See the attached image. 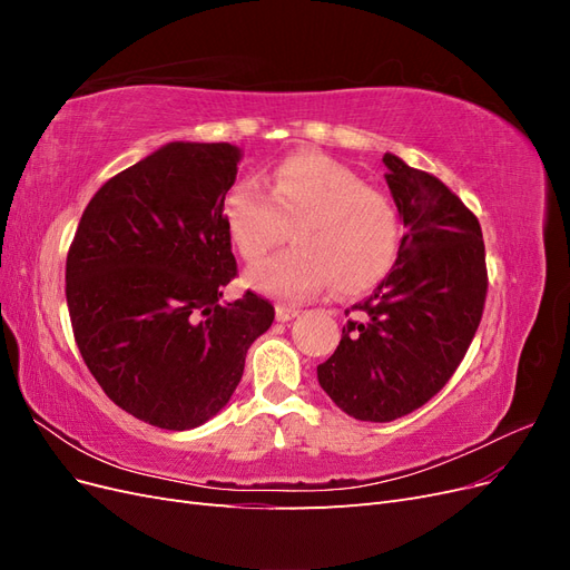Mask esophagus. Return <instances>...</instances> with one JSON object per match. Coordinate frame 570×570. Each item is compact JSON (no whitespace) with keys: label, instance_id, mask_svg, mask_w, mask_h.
<instances>
[{"label":"esophagus","instance_id":"1","mask_svg":"<svg viewBox=\"0 0 570 570\" xmlns=\"http://www.w3.org/2000/svg\"><path fill=\"white\" fill-rule=\"evenodd\" d=\"M297 314H299L297 308H292V306H285V304L275 306V321H278V323H287V321L295 318Z\"/></svg>","mask_w":570,"mask_h":570}]
</instances>
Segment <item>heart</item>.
I'll return each mask as SVG.
<instances>
[{"instance_id":"b5f03b06","label":"heart","mask_w":570,"mask_h":570,"mask_svg":"<svg viewBox=\"0 0 570 570\" xmlns=\"http://www.w3.org/2000/svg\"><path fill=\"white\" fill-rule=\"evenodd\" d=\"M266 185L268 193L243 180L223 202L230 243L245 262L278 247L292 228L295 249L249 268V289L297 302L333 283L340 295H361L385 278L400 249V216L390 197L314 151L289 154Z\"/></svg>"}]
</instances>
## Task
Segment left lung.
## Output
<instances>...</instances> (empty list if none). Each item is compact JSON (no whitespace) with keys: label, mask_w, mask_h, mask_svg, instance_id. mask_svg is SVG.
I'll list each match as a JSON object with an SVG mask.
<instances>
[{"label":"left lung","mask_w":570,"mask_h":570,"mask_svg":"<svg viewBox=\"0 0 570 570\" xmlns=\"http://www.w3.org/2000/svg\"><path fill=\"white\" fill-rule=\"evenodd\" d=\"M404 237L385 278L356 304L335 354L316 368L356 421L387 423L435 396L469 350L488 295L478 218L435 176L385 154Z\"/></svg>","instance_id":"left-lung-1"}]
</instances>
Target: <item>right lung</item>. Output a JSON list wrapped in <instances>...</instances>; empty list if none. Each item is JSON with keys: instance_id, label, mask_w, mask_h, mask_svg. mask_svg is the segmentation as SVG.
<instances>
[{"instance_id": "obj_1", "label": "right lung", "mask_w": 570, "mask_h": 570, "mask_svg": "<svg viewBox=\"0 0 570 570\" xmlns=\"http://www.w3.org/2000/svg\"><path fill=\"white\" fill-rule=\"evenodd\" d=\"M239 159L228 142L159 147L97 189L68 249L66 302L85 364L149 425L214 419L273 323L254 292L220 302L237 275L223 202Z\"/></svg>"}]
</instances>
